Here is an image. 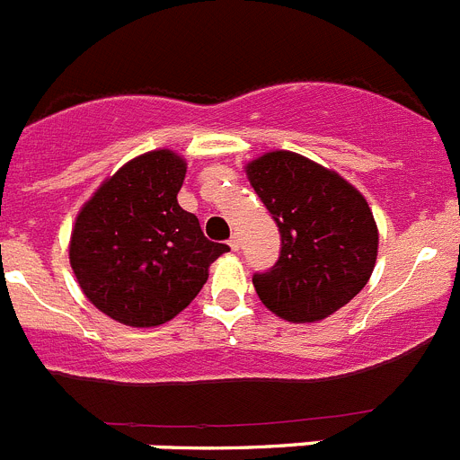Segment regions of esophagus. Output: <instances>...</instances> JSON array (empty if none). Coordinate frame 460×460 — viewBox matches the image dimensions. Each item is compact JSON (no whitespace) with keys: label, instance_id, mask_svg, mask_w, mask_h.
Listing matches in <instances>:
<instances>
[{"label":"esophagus","instance_id":"1","mask_svg":"<svg viewBox=\"0 0 460 460\" xmlns=\"http://www.w3.org/2000/svg\"><path fill=\"white\" fill-rule=\"evenodd\" d=\"M227 243H230V249H233V251H239V237H237V234H233Z\"/></svg>","mask_w":460,"mask_h":460}]
</instances>
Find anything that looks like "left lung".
<instances>
[{"instance_id": "obj_1", "label": "left lung", "mask_w": 460, "mask_h": 460, "mask_svg": "<svg viewBox=\"0 0 460 460\" xmlns=\"http://www.w3.org/2000/svg\"><path fill=\"white\" fill-rule=\"evenodd\" d=\"M251 186L280 233V255L253 274L260 302L288 323H318L368 283L377 226L352 184L295 152H270L246 165Z\"/></svg>"}]
</instances>
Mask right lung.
I'll return each mask as SVG.
<instances>
[{
  "label": "right lung",
  "mask_w": 460,
  "mask_h": 460,
  "mask_svg": "<svg viewBox=\"0 0 460 460\" xmlns=\"http://www.w3.org/2000/svg\"><path fill=\"white\" fill-rule=\"evenodd\" d=\"M186 161L156 149L121 165L84 202L71 233L73 274L84 296L128 327H156L202 290L209 265L230 251L209 242L177 202Z\"/></svg>",
  "instance_id": "right-lung-1"
}]
</instances>
